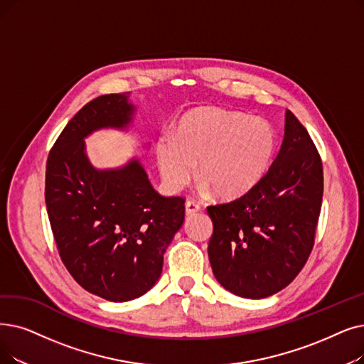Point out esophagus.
<instances>
[{
  "mask_svg": "<svg viewBox=\"0 0 364 364\" xmlns=\"http://www.w3.org/2000/svg\"><path fill=\"white\" fill-rule=\"evenodd\" d=\"M199 210H200V205L198 202H195V200H187L186 202V214L187 215H193Z\"/></svg>",
  "mask_w": 364,
  "mask_h": 364,
  "instance_id": "1",
  "label": "esophagus"
}]
</instances>
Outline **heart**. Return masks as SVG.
I'll list each match as a JSON object with an SVG mask.
<instances>
[{"mask_svg": "<svg viewBox=\"0 0 364 364\" xmlns=\"http://www.w3.org/2000/svg\"><path fill=\"white\" fill-rule=\"evenodd\" d=\"M277 139L271 124L225 109L187 116L177 136L164 134L156 144L161 176L171 191H181L195 176L218 196H240L266 172Z\"/></svg>", "mask_w": 364, "mask_h": 364, "instance_id": "heart-1", "label": "heart"}]
</instances>
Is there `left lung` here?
<instances>
[{
	"label": "left lung",
	"mask_w": 364,
	"mask_h": 364,
	"mask_svg": "<svg viewBox=\"0 0 364 364\" xmlns=\"http://www.w3.org/2000/svg\"><path fill=\"white\" fill-rule=\"evenodd\" d=\"M321 200V157L287 109L271 168L245 195L207 208L214 225L208 256L217 281L247 299L286 289L311 255Z\"/></svg>",
	"instance_id": "1"
}]
</instances>
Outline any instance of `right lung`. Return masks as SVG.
I'll use <instances>...</instances> for the list:
<instances>
[{"mask_svg":"<svg viewBox=\"0 0 364 364\" xmlns=\"http://www.w3.org/2000/svg\"><path fill=\"white\" fill-rule=\"evenodd\" d=\"M129 92L87 102L60 132L46 165V207L62 263L92 294L128 302L159 279L164 252L184 221V198L157 193L136 159L95 169L85 138L124 128L135 108Z\"/></svg>","mask_w":364,"mask_h":364,"instance_id":"1","label":"right lung"}]
</instances>
